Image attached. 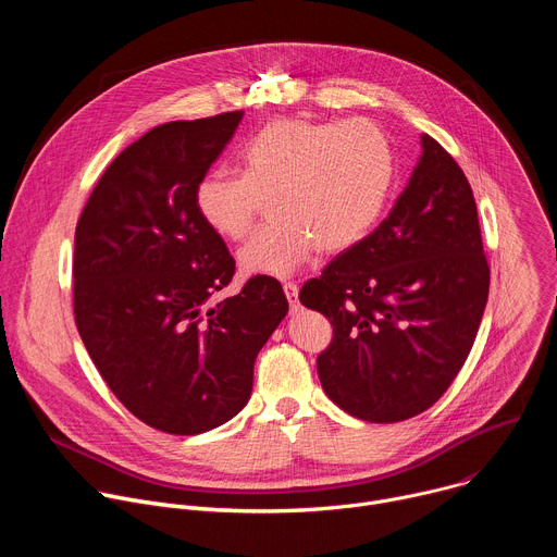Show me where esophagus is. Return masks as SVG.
Instances as JSON below:
<instances>
[{
	"label": "esophagus",
	"mask_w": 557,
	"mask_h": 557,
	"mask_svg": "<svg viewBox=\"0 0 557 557\" xmlns=\"http://www.w3.org/2000/svg\"><path fill=\"white\" fill-rule=\"evenodd\" d=\"M282 288H284V293H286V299H288V304H290V310L295 312V310L299 308V299H297L299 286H297L295 282H284V284H282Z\"/></svg>",
	"instance_id": "esophagus-1"
}]
</instances>
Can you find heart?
<instances>
[{
  "mask_svg": "<svg viewBox=\"0 0 557 557\" xmlns=\"http://www.w3.org/2000/svg\"><path fill=\"white\" fill-rule=\"evenodd\" d=\"M237 156L243 174L205 172L194 205L215 235L240 240L269 200V224L237 251L247 275L284 277L314 249L342 253L355 247L383 215L394 183L392 145L363 119H275Z\"/></svg>",
  "mask_w": 557,
  "mask_h": 557,
  "instance_id": "obj_1",
  "label": "heart"
}]
</instances>
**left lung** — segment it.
I'll list each match as a JSON object with an SVG mask.
<instances>
[{"mask_svg":"<svg viewBox=\"0 0 557 557\" xmlns=\"http://www.w3.org/2000/svg\"><path fill=\"white\" fill-rule=\"evenodd\" d=\"M421 147L389 215L299 290L333 324V342L317 357L324 392L370 423L412 419L441 399L490 295L471 187L432 136Z\"/></svg>","mask_w":557,"mask_h":557,"instance_id":"obj_1","label":"left lung"}]
</instances>
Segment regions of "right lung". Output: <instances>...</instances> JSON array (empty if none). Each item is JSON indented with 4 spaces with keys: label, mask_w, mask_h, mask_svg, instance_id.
I'll list each match as a JSON object with an SVG mask.
<instances>
[{
    "label": "right lung",
    "mask_w": 557,
    "mask_h": 557,
    "mask_svg": "<svg viewBox=\"0 0 557 557\" xmlns=\"http://www.w3.org/2000/svg\"><path fill=\"white\" fill-rule=\"evenodd\" d=\"M243 116L149 129L114 158L76 222L78 335L116 399L168 434L209 432L247 406L256 357L288 312L269 275L209 304L235 262L194 191Z\"/></svg>",
    "instance_id": "obj_1"
}]
</instances>
